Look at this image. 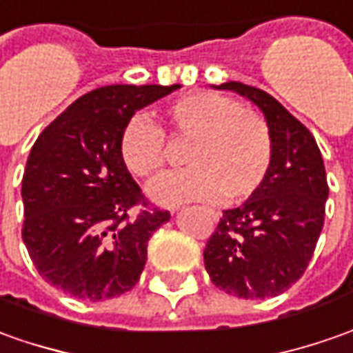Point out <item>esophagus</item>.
<instances>
[{
	"label": "esophagus",
	"mask_w": 353,
	"mask_h": 353,
	"mask_svg": "<svg viewBox=\"0 0 353 353\" xmlns=\"http://www.w3.org/2000/svg\"><path fill=\"white\" fill-rule=\"evenodd\" d=\"M215 215H217V214H215Z\"/></svg>",
	"instance_id": "esophagus-1"
}]
</instances>
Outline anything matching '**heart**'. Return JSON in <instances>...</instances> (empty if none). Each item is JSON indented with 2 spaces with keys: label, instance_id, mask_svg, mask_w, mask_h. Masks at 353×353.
Instances as JSON below:
<instances>
[{
  "label": "heart",
  "instance_id": "heart-1",
  "mask_svg": "<svg viewBox=\"0 0 353 353\" xmlns=\"http://www.w3.org/2000/svg\"><path fill=\"white\" fill-rule=\"evenodd\" d=\"M174 138L188 139L184 171L161 174L148 186L149 200L174 208L192 200L247 198L264 182L272 163V138L256 112L212 91H194L165 110ZM118 153L126 171L148 179L165 163V139L143 116L122 128Z\"/></svg>",
  "mask_w": 353,
  "mask_h": 353
}]
</instances>
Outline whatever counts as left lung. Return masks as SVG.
<instances>
[{"label":"left lung","mask_w":353,"mask_h":353,"mask_svg":"<svg viewBox=\"0 0 353 353\" xmlns=\"http://www.w3.org/2000/svg\"><path fill=\"white\" fill-rule=\"evenodd\" d=\"M248 99L264 114L272 138V163L264 182L245 204L223 210L204 248L215 288L241 299H268L303 276L325 223L328 184L313 134L256 87L212 85Z\"/></svg>","instance_id":"8db88e82"}]
</instances>
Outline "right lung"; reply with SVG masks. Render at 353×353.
I'll list each match as a JSON object with an SVG mask.
<instances>
[{
    "label": "right lung",
    "mask_w": 353,
    "mask_h": 353,
    "mask_svg": "<svg viewBox=\"0 0 353 353\" xmlns=\"http://www.w3.org/2000/svg\"><path fill=\"white\" fill-rule=\"evenodd\" d=\"M181 85H108L83 94L28 153L23 174V241L50 285L83 301L130 292L148 260V241L169 212L128 210L143 202L120 161L122 128ZM143 205H148L143 202Z\"/></svg>",
    "instance_id": "right-lung-1"
}]
</instances>
